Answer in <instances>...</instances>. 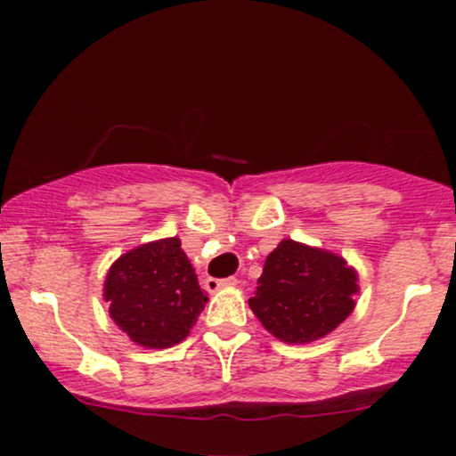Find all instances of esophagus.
<instances>
[{
    "mask_svg": "<svg viewBox=\"0 0 456 456\" xmlns=\"http://www.w3.org/2000/svg\"><path fill=\"white\" fill-rule=\"evenodd\" d=\"M233 285H238V279H235V276H229V279H208L206 281L208 291H218V289H224V287H233Z\"/></svg>",
    "mask_w": 456,
    "mask_h": 456,
    "instance_id": "1",
    "label": "esophagus"
}]
</instances>
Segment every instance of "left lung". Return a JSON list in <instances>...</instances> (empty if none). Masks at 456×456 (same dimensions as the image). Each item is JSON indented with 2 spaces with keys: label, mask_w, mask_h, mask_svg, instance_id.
<instances>
[{
  "label": "left lung",
  "mask_w": 456,
  "mask_h": 456,
  "mask_svg": "<svg viewBox=\"0 0 456 456\" xmlns=\"http://www.w3.org/2000/svg\"><path fill=\"white\" fill-rule=\"evenodd\" d=\"M358 274L323 248L282 240L268 255L248 305L282 343H311L352 315Z\"/></svg>",
  "instance_id": "1"
}]
</instances>
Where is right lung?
<instances>
[{"label": "right lung", "mask_w": 456, "mask_h": 456, "mask_svg": "<svg viewBox=\"0 0 456 456\" xmlns=\"http://www.w3.org/2000/svg\"><path fill=\"white\" fill-rule=\"evenodd\" d=\"M104 300L109 315L130 341L150 349L184 341L206 308L195 268L177 238L141 244L107 272Z\"/></svg>", "instance_id": "obj_1"}]
</instances>
